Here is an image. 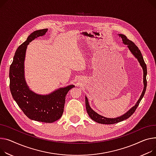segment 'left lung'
Wrapping results in <instances>:
<instances>
[{
	"label": "left lung",
	"instance_id": "1",
	"mask_svg": "<svg viewBox=\"0 0 156 156\" xmlns=\"http://www.w3.org/2000/svg\"><path fill=\"white\" fill-rule=\"evenodd\" d=\"M119 37H120L122 39L123 43L124 44H126L127 46L129 49L132 53V54L135 56V58H137L140 65L141 66L142 69H143V83H144V89L142 92V94L133 107H132L129 110H128L126 113H125L123 115L116 117V118H107L105 117H103L100 114L97 113L96 112L93 110L90 106L88 98L87 96H85V104H86V108H87V112L88 114L89 117L95 122H97V123H102V124H113V123H116L120 122H122L124 120H126L128 118H129L132 114L136 111V108H137L138 105H139V103L142 99L143 97L144 96L145 93H146V87H147V80H146V76H147V66L146 63H145L144 58L142 56V53L138 47L132 41L127 39V37L123 34H118Z\"/></svg>",
	"mask_w": 156,
	"mask_h": 156
}]
</instances>
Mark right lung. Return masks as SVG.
I'll list each match as a JSON object with an SVG mask.
<instances>
[{
  "instance_id": "obj_1",
  "label": "right lung",
  "mask_w": 156,
  "mask_h": 156,
  "mask_svg": "<svg viewBox=\"0 0 156 156\" xmlns=\"http://www.w3.org/2000/svg\"><path fill=\"white\" fill-rule=\"evenodd\" d=\"M48 29L34 31L17 49L9 69L10 90L14 100L30 120L52 123L59 119L64 111L66 95L75 85L58 88L47 95L30 90L25 80L24 61L27 45L34 39L45 35Z\"/></svg>"
}]
</instances>
